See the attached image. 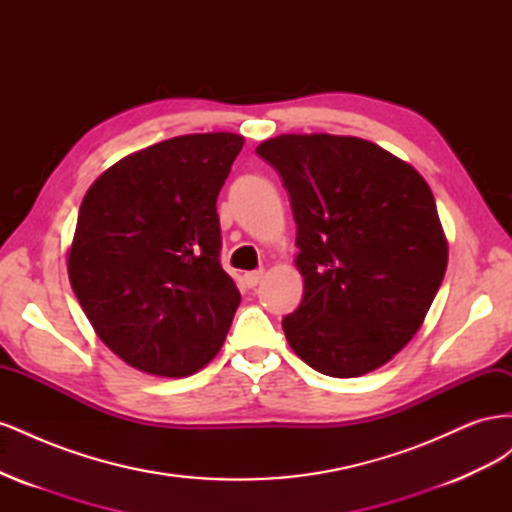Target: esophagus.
Listing matches in <instances>:
<instances>
[{"label":"esophagus","instance_id":"obj_1","mask_svg":"<svg viewBox=\"0 0 512 512\" xmlns=\"http://www.w3.org/2000/svg\"><path fill=\"white\" fill-rule=\"evenodd\" d=\"M262 275H265V271H262V269H258V271H250V273H245V275H243V280H245V284H247V286L254 288V286H258V284H260Z\"/></svg>","mask_w":512,"mask_h":512}]
</instances>
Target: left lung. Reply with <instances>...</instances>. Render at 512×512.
<instances>
[{
    "instance_id": "left-lung-1",
    "label": "left lung",
    "mask_w": 512,
    "mask_h": 512,
    "mask_svg": "<svg viewBox=\"0 0 512 512\" xmlns=\"http://www.w3.org/2000/svg\"><path fill=\"white\" fill-rule=\"evenodd\" d=\"M256 153L280 173L297 222L290 348L333 378L389 363L421 329L448 262L427 181L356 136L282 134Z\"/></svg>"
}]
</instances>
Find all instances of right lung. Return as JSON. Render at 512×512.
Here are the masks:
<instances>
[{
    "instance_id": "right-lung-1",
    "label": "right lung",
    "mask_w": 512,
    "mask_h": 512,
    "mask_svg": "<svg viewBox=\"0 0 512 512\" xmlns=\"http://www.w3.org/2000/svg\"><path fill=\"white\" fill-rule=\"evenodd\" d=\"M243 147L232 132L185 134L119 160L87 190L68 277L121 361L185 378L220 352L241 294L220 265L215 203Z\"/></svg>"
}]
</instances>
